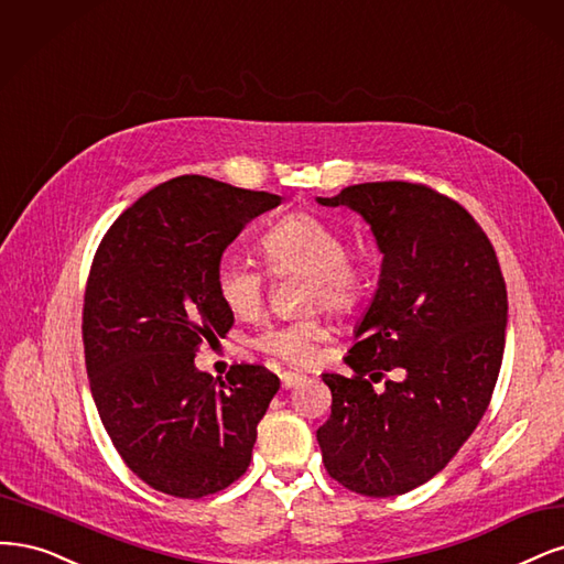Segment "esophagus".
I'll return each instance as SVG.
<instances>
[{
	"label": "esophagus",
	"mask_w": 564,
	"mask_h": 564,
	"mask_svg": "<svg viewBox=\"0 0 564 564\" xmlns=\"http://www.w3.org/2000/svg\"><path fill=\"white\" fill-rule=\"evenodd\" d=\"M304 379H306V377H304L302 372H293V370H285V372H281V384H283V389L300 387Z\"/></svg>",
	"instance_id": "esophagus-1"
}]
</instances>
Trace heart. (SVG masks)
<instances>
[{
	"label": "heart",
	"instance_id": "obj_1",
	"mask_svg": "<svg viewBox=\"0 0 564 564\" xmlns=\"http://www.w3.org/2000/svg\"><path fill=\"white\" fill-rule=\"evenodd\" d=\"M269 271H304V304L323 302L337 314H351L368 295V267L347 252L344 234L323 217L297 210L271 225L260 239ZM215 293L236 316H256L264 302L267 271L243 258L225 256L215 264ZM325 325L316 312L271 323L252 337V347L293 366L312 360Z\"/></svg>",
	"mask_w": 564,
	"mask_h": 564
}]
</instances>
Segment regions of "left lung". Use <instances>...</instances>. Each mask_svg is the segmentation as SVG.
Returning a JSON list of instances; mask_svg holds the SVG:
<instances>
[{
    "label": "left lung",
    "instance_id": "left-lung-1",
    "mask_svg": "<svg viewBox=\"0 0 564 564\" xmlns=\"http://www.w3.org/2000/svg\"><path fill=\"white\" fill-rule=\"evenodd\" d=\"M318 204L360 213L384 252L344 358L354 375H323V464L356 495H405L452 462L492 401L508 308L497 252L474 215L420 183L351 185ZM393 369L404 379L371 389Z\"/></svg>",
    "mask_w": 564,
    "mask_h": 564
}]
</instances>
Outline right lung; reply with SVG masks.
Returning <instances> with one entry per match:
<instances>
[{
  "instance_id": "add662e5",
  "label": "right lung",
  "mask_w": 564,
  "mask_h": 564,
  "mask_svg": "<svg viewBox=\"0 0 564 564\" xmlns=\"http://www.w3.org/2000/svg\"><path fill=\"white\" fill-rule=\"evenodd\" d=\"M281 196L180 175L150 189L107 229L88 271L82 337L102 426L133 474L177 499L239 480L281 381L234 362L198 372L204 341L234 314L215 293V264L246 223Z\"/></svg>"
}]
</instances>
